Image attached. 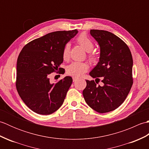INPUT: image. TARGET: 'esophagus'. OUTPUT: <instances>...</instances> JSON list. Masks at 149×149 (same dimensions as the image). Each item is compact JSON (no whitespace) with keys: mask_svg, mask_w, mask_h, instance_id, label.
<instances>
[{"mask_svg":"<svg viewBox=\"0 0 149 149\" xmlns=\"http://www.w3.org/2000/svg\"><path fill=\"white\" fill-rule=\"evenodd\" d=\"M72 79H73V81H74V82H75L79 79V78L77 77H73Z\"/></svg>","mask_w":149,"mask_h":149,"instance_id":"esophagus-1","label":"esophagus"}]
</instances>
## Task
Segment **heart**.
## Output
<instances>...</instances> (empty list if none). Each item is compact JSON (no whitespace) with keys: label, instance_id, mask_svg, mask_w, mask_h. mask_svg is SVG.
<instances>
[{"label":"heart","instance_id":"1","mask_svg":"<svg viewBox=\"0 0 149 149\" xmlns=\"http://www.w3.org/2000/svg\"><path fill=\"white\" fill-rule=\"evenodd\" d=\"M77 42L88 52H91L94 47L93 41L85 33L81 34L77 37ZM70 48V43H66L64 47V49H63V58L65 60L69 58ZM89 57L91 61H94L95 59V56L93 54H91L89 55ZM88 65L86 63L74 61L72 62L71 64H70L67 66L66 72H67L68 74L77 77L82 76L88 70Z\"/></svg>","mask_w":149,"mask_h":149}]
</instances>
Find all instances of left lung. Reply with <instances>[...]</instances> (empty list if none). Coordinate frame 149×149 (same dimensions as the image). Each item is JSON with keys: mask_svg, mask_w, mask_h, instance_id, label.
<instances>
[{"mask_svg": "<svg viewBox=\"0 0 149 149\" xmlns=\"http://www.w3.org/2000/svg\"><path fill=\"white\" fill-rule=\"evenodd\" d=\"M90 34L99 44L100 58L90 75L96 83L101 77L104 85L97 86L93 80H86L83 94L91 108L107 113L118 107L128 95L132 85L133 61L128 46L115 34L97 29L90 30Z\"/></svg>", "mask_w": 149, "mask_h": 149, "instance_id": "obj_1", "label": "left lung"}]
</instances>
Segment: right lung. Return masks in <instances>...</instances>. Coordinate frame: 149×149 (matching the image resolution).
Wrapping results in <instances>:
<instances>
[{"instance_id":"obj_1","label":"right lung","mask_w":149,"mask_h":149,"mask_svg":"<svg viewBox=\"0 0 149 149\" xmlns=\"http://www.w3.org/2000/svg\"><path fill=\"white\" fill-rule=\"evenodd\" d=\"M77 33L76 29L50 33L27 43L21 50L16 86L22 100L33 111L50 115L64 102L72 78L66 76L52 84L49 75L63 63L64 47Z\"/></svg>"}]
</instances>
